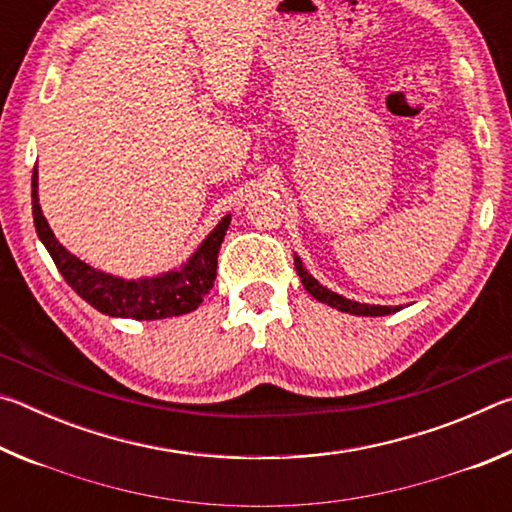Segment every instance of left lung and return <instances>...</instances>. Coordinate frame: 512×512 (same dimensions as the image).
<instances>
[{
  "label": "left lung",
  "instance_id": "1",
  "mask_svg": "<svg viewBox=\"0 0 512 512\" xmlns=\"http://www.w3.org/2000/svg\"><path fill=\"white\" fill-rule=\"evenodd\" d=\"M293 264H296V271L300 275L302 287H305L311 296H314L318 302H325V305L345 311V314H354V316H388L400 311L402 307H381V305H366V302H357L350 298H343L339 293L329 291L327 287H323L314 275H309V271L302 266V259L298 255H293Z\"/></svg>",
  "mask_w": 512,
  "mask_h": 512
}]
</instances>
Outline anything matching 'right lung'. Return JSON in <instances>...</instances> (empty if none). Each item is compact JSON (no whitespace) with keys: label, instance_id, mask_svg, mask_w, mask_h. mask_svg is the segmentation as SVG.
I'll use <instances>...</instances> for the list:
<instances>
[{"label":"right lung","instance_id":"right-lung-1","mask_svg":"<svg viewBox=\"0 0 512 512\" xmlns=\"http://www.w3.org/2000/svg\"><path fill=\"white\" fill-rule=\"evenodd\" d=\"M31 205L38 237L69 287L101 314L135 320L183 316L201 305L214 287L216 264H219L216 257H219L225 230L232 219L230 214H225L219 225L203 239V244L196 248V253L176 271L140 277V280H124V277L97 271L90 264L81 262L56 239L40 207L38 169H33L31 178Z\"/></svg>","mask_w":512,"mask_h":512}]
</instances>
